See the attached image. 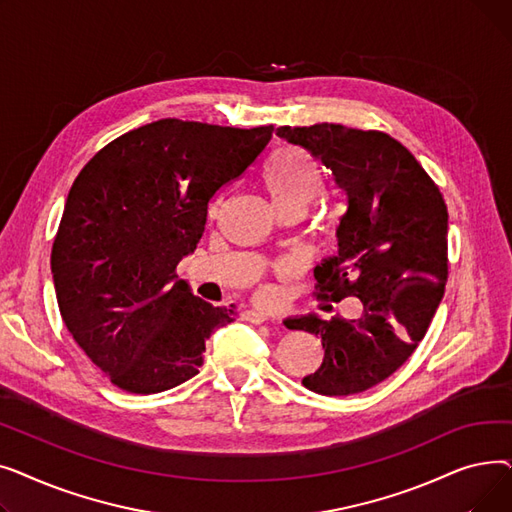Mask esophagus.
I'll list each match as a JSON object with an SVG mask.
<instances>
[{
  "label": "esophagus",
  "mask_w": 512,
  "mask_h": 512,
  "mask_svg": "<svg viewBox=\"0 0 512 512\" xmlns=\"http://www.w3.org/2000/svg\"><path fill=\"white\" fill-rule=\"evenodd\" d=\"M245 319L247 321H251V324H265V321L267 319H270V315H267V313H263V311H247L245 313Z\"/></svg>",
  "instance_id": "obj_1"
}]
</instances>
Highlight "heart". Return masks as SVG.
Listing matches in <instances>:
<instances>
[{
    "instance_id": "obj_1",
    "label": "heart",
    "mask_w": 512,
    "mask_h": 512,
    "mask_svg": "<svg viewBox=\"0 0 512 512\" xmlns=\"http://www.w3.org/2000/svg\"><path fill=\"white\" fill-rule=\"evenodd\" d=\"M261 184L274 209H307L324 193V172L317 161L303 149L286 147L276 151L261 172ZM270 292H263L267 297Z\"/></svg>"
}]
</instances>
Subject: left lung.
<instances>
[{
  "mask_svg": "<svg viewBox=\"0 0 512 512\" xmlns=\"http://www.w3.org/2000/svg\"><path fill=\"white\" fill-rule=\"evenodd\" d=\"M276 134L319 157L346 195L338 255L313 270V294L363 303L359 319L284 321L324 346V361L303 386L324 396L359 394L390 378L432 324L448 278V209L413 153L386 132L324 122Z\"/></svg>",
  "mask_w": 512,
  "mask_h": 512,
  "instance_id": "left-lung-1",
  "label": "left lung"
}]
</instances>
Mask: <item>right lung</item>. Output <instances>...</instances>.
<instances>
[{"label":"right lung","instance_id":"obj_1","mask_svg":"<svg viewBox=\"0 0 512 512\" xmlns=\"http://www.w3.org/2000/svg\"><path fill=\"white\" fill-rule=\"evenodd\" d=\"M272 132L157 120L105 145L76 176L51 249L53 284L68 332L120 390L191 380L205 340L232 321L234 307L195 297L176 267L197 249L213 197Z\"/></svg>","mask_w":512,"mask_h":512}]
</instances>
